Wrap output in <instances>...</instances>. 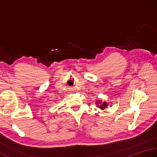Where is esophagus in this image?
I'll return each instance as SVG.
<instances>
[{
	"label": "esophagus",
	"instance_id": "1",
	"mask_svg": "<svg viewBox=\"0 0 157 157\" xmlns=\"http://www.w3.org/2000/svg\"><path fill=\"white\" fill-rule=\"evenodd\" d=\"M73 91H74L73 90H70V93H73Z\"/></svg>",
	"mask_w": 157,
	"mask_h": 157
}]
</instances>
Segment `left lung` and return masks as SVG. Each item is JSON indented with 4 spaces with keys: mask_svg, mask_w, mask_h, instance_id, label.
<instances>
[{
    "mask_svg": "<svg viewBox=\"0 0 157 157\" xmlns=\"http://www.w3.org/2000/svg\"><path fill=\"white\" fill-rule=\"evenodd\" d=\"M96 104L99 105L98 107L101 108V110H104L105 108H107V106H108V104L106 103V102L105 101L101 102V100H99L98 102H96Z\"/></svg>",
    "mask_w": 157,
    "mask_h": 157,
    "instance_id": "8db88e82",
    "label": "left lung"
}]
</instances>
